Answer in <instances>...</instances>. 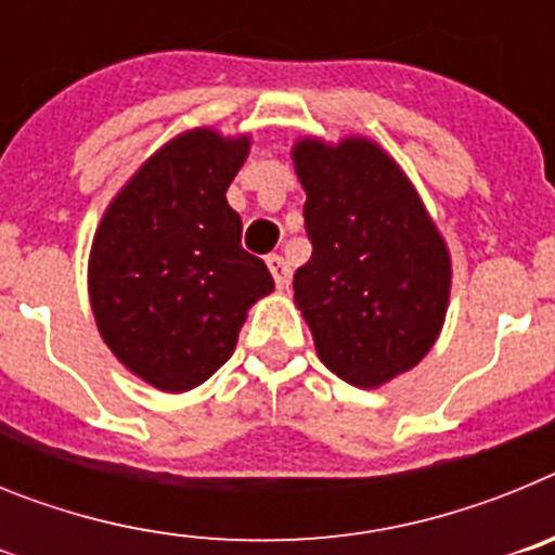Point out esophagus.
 <instances>
[{"instance_id":"1","label":"esophagus","mask_w":555,"mask_h":555,"mask_svg":"<svg viewBox=\"0 0 555 555\" xmlns=\"http://www.w3.org/2000/svg\"><path fill=\"white\" fill-rule=\"evenodd\" d=\"M267 267L274 278V286L281 288V292H286V288L292 286V269H288L286 258H281V255H269Z\"/></svg>"}]
</instances>
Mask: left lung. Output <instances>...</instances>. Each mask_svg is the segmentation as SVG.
<instances>
[{"label":"left lung","instance_id":"left-lung-1","mask_svg":"<svg viewBox=\"0 0 555 555\" xmlns=\"http://www.w3.org/2000/svg\"><path fill=\"white\" fill-rule=\"evenodd\" d=\"M311 261L294 302L317 356L358 389H377L428 356L450 300V253L405 171L375 141L300 139Z\"/></svg>","mask_w":555,"mask_h":555}]
</instances>
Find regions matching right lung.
<instances>
[{
    "instance_id": "obj_1",
    "label": "right lung",
    "mask_w": 555,
    "mask_h": 555,
    "mask_svg": "<svg viewBox=\"0 0 555 555\" xmlns=\"http://www.w3.org/2000/svg\"><path fill=\"white\" fill-rule=\"evenodd\" d=\"M249 135L194 127L144 160L107 205L88 258L100 336L160 391H189L233 356L249 306L274 288L242 247L228 185Z\"/></svg>"
}]
</instances>
